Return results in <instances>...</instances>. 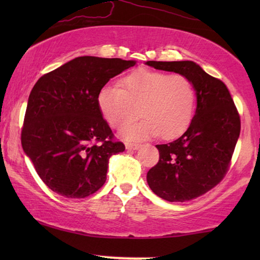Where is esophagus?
I'll return each mask as SVG.
<instances>
[{
	"instance_id": "34e87169",
	"label": "esophagus",
	"mask_w": 260,
	"mask_h": 260,
	"mask_svg": "<svg viewBox=\"0 0 260 260\" xmlns=\"http://www.w3.org/2000/svg\"><path fill=\"white\" fill-rule=\"evenodd\" d=\"M125 148L127 150H137V149L141 148L140 143H131V142H126Z\"/></svg>"
}]
</instances>
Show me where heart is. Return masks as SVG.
<instances>
[{
  "instance_id": "1",
  "label": "heart",
  "mask_w": 260,
  "mask_h": 260,
  "mask_svg": "<svg viewBox=\"0 0 260 260\" xmlns=\"http://www.w3.org/2000/svg\"><path fill=\"white\" fill-rule=\"evenodd\" d=\"M120 87L106 85L98 93V106L106 122L120 129L127 140H145L159 135L163 140L179 137L190 125L195 111V88L182 74L137 70L120 80Z\"/></svg>"
}]
</instances>
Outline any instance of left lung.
<instances>
[{
  "instance_id": "1",
  "label": "left lung",
  "mask_w": 260,
  "mask_h": 260,
  "mask_svg": "<svg viewBox=\"0 0 260 260\" xmlns=\"http://www.w3.org/2000/svg\"><path fill=\"white\" fill-rule=\"evenodd\" d=\"M156 70L187 77L194 85L197 111L182 136L157 144L159 159L149 170L150 189L170 202L201 197L226 175L240 134V117L229 88L194 61H147Z\"/></svg>"
}]
</instances>
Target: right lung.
<instances>
[{"mask_svg":"<svg viewBox=\"0 0 260 260\" xmlns=\"http://www.w3.org/2000/svg\"><path fill=\"white\" fill-rule=\"evenodd\" d=\"M135 65V60L78 56L34 85L21 143L49 189L83 199L105 183L109 158L125 147L113 141L98 93L111 78Z\"/></svg>","mask_w":260,"mask_h":260,"instance_id":"obj_1","label":"right lung"}]
</instances>
